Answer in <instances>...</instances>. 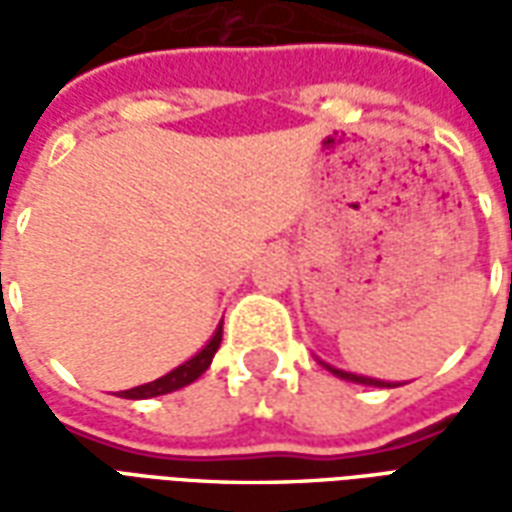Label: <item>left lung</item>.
Segmentation results:
<instances>
[{"mask_svg": "<svg viewBox=\"0 0 512 512\" xmlns=\"http://www.w3.org/2000/svg\"><path fill=\"white\" fill-rule=\"evenodd\" d=\"M318 359V356H315ZM329 373H334L337 378H343V381H354V384H365V386H386V389H392V386H400L395 384V381H381V378H370V376H359V373H348V370H340V367L329 365V362H323V359H318Z\"/></svg>", "mask_w": 512, "mask_h": 512, "instance_id": "obj_1", "label": "left lung"}]
</instances>
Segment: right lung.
Returning <instances> with one entry per match:
<instances>
[{
	"instance_id": "add662e5",
	"label": "right lung",
	"mask_w": 512,
	"mask_h": 512,
	"mask_svg": "<svg viewBox=\"0 0 512 512\" xmlns=\"http://www.w3.org/2000/svg\"><path fill=\"white\" fill-rule=\"evenodd\" d=\"M219 345H222V323L216 326V332L208 343L202 345L197 354L186 359L183 365H178L175 370H169L167 376L156 378V381H150V384L134 386V389H126L120 397H128V400H147V397H158V395H167V392H175V389H183V386H189L191 381H197V378L211 367L213 356L219 351Z\"/></svg>"
}]
</instances>
